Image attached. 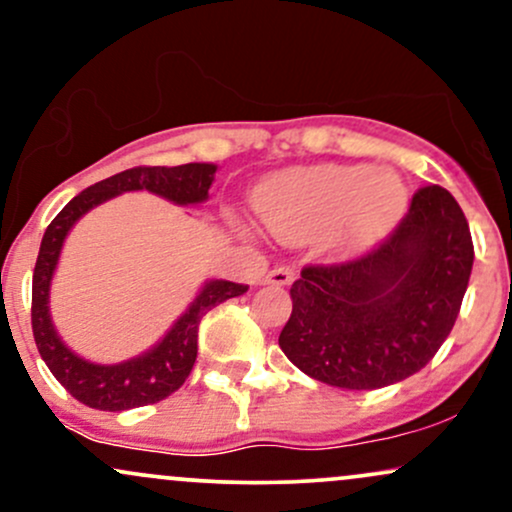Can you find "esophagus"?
Masks as SVG:
<instances>
[{"label": "esophagus", "instance_id": "1", "mask_svg": "<svg viewBox=\"0 0 512 512\" xmlns=\"http://www.w3.org/2000/svg\"><path fill=\"white\" fill-rule=\"evenodd\" d=\"M293 279H296V269H293L291 264H276V267L269 269L267 276H264V284L289 286Z\"/></svg>", "mask_w": 512, "mask_h": 512}]
</instances>
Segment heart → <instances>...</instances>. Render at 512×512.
<instances>
[{
	"label": "heart",
	"instance_id": "heart-1",
	"mask_svg": "<svg viewBox=\"0 0 512 512\" xmlns=\"http://www.w3.org/2000/svg\"><path fill=\"white\" fill-rule=\"evenodd\" d=\"M402 187L392 178H375L368 166H320L291 170L262 187L257 209L269 231L301 240L339 231L351 243H368L392 226L402 211Z\"/></svg>",
	"mask_w": 512,
	"mask_h": 512
}]
</instances>
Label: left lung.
<instances>
[{
  "mask_svg": "<svg viewBox=\"0 0 512 512\" xmlns=\"http://www.w3.org/2000/svg\"><path fill=\"white\" fill-rule=\"evenodd\" d=\"M474 262L469 223L445 187L414 192L395 231L354 260L305 264L279 334L305 375L342 390L399 383L438 354Z\"/></svg>",
  "mask_w": 512,
  "mask_h": 512,
  "instance_id": "obj_1",
  "label": "left lung"
}]
</instances>
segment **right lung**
<instances>
[{"instance_id": "obj_1", "label": "right lung", "mask_w": 512, "mask_h": 512, "mask_svg": "<svg viewBox=\"0 0 512 512\" xmlns=\"http://www.w3.org/2000/svg\"><path fill=\"white\" fill-rule=\"evenodd\" d=\"M216 166L211 163H185V166H134L122 173L105 178L96 185L86 187L81 195L64 207L52 219L40 243L38 260L33 269V301H31V325L35 346L40 356L48 363L50 373L57 383L74 399L91 409L101 411H125L134 407H146L180 390L197 361V337L202 317L211 308L221 305L228 298L243 296L248 284H233V281H209L187 313L173 325L163 342L154 346L149 354L132 358L120 366H96L79 358L67 349L52 330L48 313L50 279L55 272L57 257L69 228L79 216L105 199L129 190H149L170 199L175 204H197L209 195L211 180Z\"/></svg>"}]
</instances>
